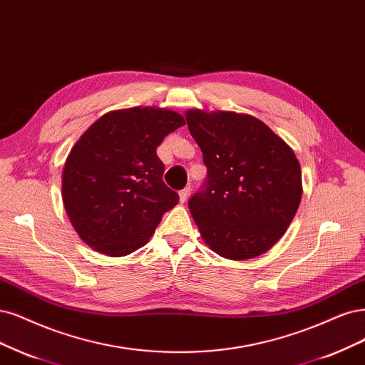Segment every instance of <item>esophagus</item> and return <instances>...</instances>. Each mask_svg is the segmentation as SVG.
Instances as JSON below:
<instances>
[{"label":"esophagus","mask_w":365,"mask_h":365,"mask_svg":"<svg viewBox=\"0 0 365 365\" xmlns=\"http://www.w3.org/2000/svg\"><path fill=\"white\" fill-rule=\"evenodd\" d=\"M188 195H190V187H185V188H182V190L180 192V202H181V204H184V202H185L187 197H188Z\"/></svg>","instance_id":"34e87169"}]
</instances>
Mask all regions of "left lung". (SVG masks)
<instances>
[{
    "label": "left lung",
    "mask_w": 365,
    "mask_h": 365,
    "mask_svg": "<svg viewBox=\"0 0 365 365\" xmlns=\"http://www.w3.org/2000/svg\"><path fill=\"white\" fill-rule=\"evenodd\" d=\"M208 178L188 208L205 245L223 258H255L279 240L302 197L293 149L259 119L234 111L187 110Z\"/></svg>",
    "instance_id": "8db88e82"
}]
</instances>
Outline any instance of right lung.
Segmentation results:
<instances>
[{"label": "right lung", "mask_w": 365, "mask_h": 365, "mask_svg": "<svg viewBox=\"0 0 365 365\" xmlns=\"http://www.w3.org/2000/svg\"><path fill=\"white\" fill-rule=\"evenodd\" d=\"M184 123L177 111L133 107L108 111L86 130L61 177L63 205L86 245L123 257L148 243L180 200L163 182L157 148Z\"/></svg>", "instance_id": "1"}]
</instances>
